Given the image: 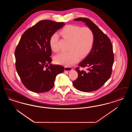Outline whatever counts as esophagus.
I'll use <instances>...</instances> for the list:
<instances>
[{
  "label": "esophagus",
  "mask_w": 132,
  "mask_h": 132,
  "mask_svg": "<svg viewBox=\"0 0 132 132\" xmlns=\"http://www.w3.org/2000/svg\"><path fill=\"white\" fill-rule=\"evenodd\" d=\"M72 68L71 67H67V66H66L65 67V68H64V70L65 71H70L71 70H72Z\"/></svg>",
  "instance_id": "1"
}]
</instances>
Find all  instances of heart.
I'll return each instance as SVG.
<instances>
[{"instance_id": "b5f03b06", "label": "heart", "mask_w": 132, "mask_h": 132, "mask_svg": "<svg viewBox=\"0 0 132 132\" xmlns=\"http://www.w3.org/2000/svg\"><path fill=\"white\" fill-rule=\"evenodd\" d=\"M59 34L64 38L70 41L68 52H61L54 57L57 63L71 66L76 63L79 58L85 57L91 51L94 42V35L88 27H81L74 24L64 27ZM58 36L54 33L50 37V46L54 52L59 51Z\"/></svg>"}]
</instances>
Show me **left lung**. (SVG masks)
Segmentation results:
<instances>
[{
  "label": "left lung",
  "instance_id": "1",
  "mask_svg": "<svg viewBox=\"0 0 132 132\" xmlns=\"http://www.w3.org/2000/svg\"><path fill=\"white\" fill-rule=\"evenodd\" d=\"M74 20L83 21L92 30L94 42L89 53L79 64L81 67H87V70L76 68L78 78L73 85L79 91L92 92L99 89L111 77L114 61L113 47L109 37L89 19L79 18Z\"/></svg>",
  "mask_w": 132,
  "mask_h": 132
}]
</instances>
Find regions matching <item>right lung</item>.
Instances as JSON below:
<instances>
[{
    "mask_svg": "<svg viewBox=\"0 0 132 132\" xmlns=\"http://www.w3.org/2000/svg\"><path fill=\"white\" fill-rule=\"evenodd\" d=\"M64 25V22L41 21L27 29L21 38L15 52L16 70L22 84L32 92L50 91L56 76L64 70L62 66L51 63L49 43L51 36Z\"/></svg>",
    "mask_w": 132,
    "mask_h": 132,
    "instance_id": "add662e5",
    "label": "right lung"
}]
</instances>
